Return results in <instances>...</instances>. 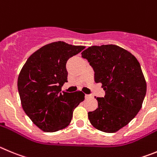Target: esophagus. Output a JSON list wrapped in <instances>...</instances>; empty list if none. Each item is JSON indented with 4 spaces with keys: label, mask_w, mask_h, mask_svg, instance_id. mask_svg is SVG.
I'll return each instance as SVG.
<instances>
[{
    "label": "esophagus",
    "mask_w": 157,
    "mask_h": 157,
    "mask_svg": "<svg viewBox=\"0 0 157 157\" xmlns=\"http://www.w3.org/2000/svg\"><path fill=\"white\" fill-rule=\"evenodd\" d=\"M90 97H91V95H90V94H85V98H89Z\"/></svg>",
    "instance_id": "obj_1"
}]
</instances>
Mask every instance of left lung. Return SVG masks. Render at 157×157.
Masks as SVG:
<instances>
[{
  "label": "left lung",
  "mask_w": 157,
  "mask_h": 157,
  "mask_svg": "<svg viewBox=\"0 0 157 157\" xmlns=\"http://www.w3.org/2000/svg\"><path fill=\"white\" fill-rule=\"evenodd\" d=\"M101 83L105 94L96 98L98 108L88 113L96 129L113 133L125 127L142 108L146 82L141 66L129 52L113 44L91 46L82 52Z\"/></svg>",
  "instance_id": "obj_1"
}]
</instances>
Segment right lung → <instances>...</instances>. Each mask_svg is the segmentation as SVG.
<instances>
[{
  "instance_id": "right-lung-1",
  "label": "right lung",
  "mask_w": 157,
  "mask_h": 157,
  "mask_svg": "<svg viewBox=\"0 0 157 157\" xmlns=\"http://www.w3.org/2000/svg\"><path fill=\"white\" fill-rule=\"evenodd\" d=\"M85 48L63 41L45 45L31 55L18 78V90L24 112L46 132L67 127L73 109L84 100L82 91L61 92L67 82L68 59Z\"/></svg>"
}]
</instances>
